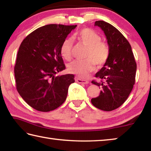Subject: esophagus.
I'll use <instances>...</instances> for the list:
<instances>
[{"label": "esophagus", "instance_id": "obj_1", "mask_svg": "<svg viewBox=\"0 0 151 151\" xmlns=\"http://www.w3.org/2000/svg\"><path fill=\"white\" fill-rule=\"evenodd\" d=\"M76 82H77V83H80V84H87L88 83V81L85 80V79H81V78H76L75 79Z\"/></svg>", "mask_w": 151, "mask_h": 151}]
</instances>
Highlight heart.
Returning <instances> with one entry per match:
<instances>
[{
	"mask_svg": "<svg viewBox=\"0 0 151 151\" xmlns=\"http://www.w3.org/2000/svg\"><path fill=\"white\" fill-rule=\"evenodd\" d=\"M73 39L87 47L84 60H73L68 64V72L85 78L94 69V66L100 68L105 65L109 59L110 50L109 45L101 40L98 33L88 28L81 29L74 35ZM73 43L70 39H65L61 44L60 53L66 60L72 58Z\"/></svg>",
	"mask_w": 151,
	"mask_h": 151,
	"instance_id": "heart-1",
	"label": "heart"
}]
</instances>
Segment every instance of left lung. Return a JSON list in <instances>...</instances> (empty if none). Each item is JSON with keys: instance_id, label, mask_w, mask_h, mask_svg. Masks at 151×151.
Segmentation results:
<instances>
[{"instance_id": "1", "label": "left lung", "mask_w": 151, "mask_h": 151, "mask_svg": "<svg viewBox=\"0 0 151 151\" xmlns=\"http://www.w3.org/2000/svg\"><path fill=\"white\" fill-rule=\"evenodd\" d=\"M95 26L101 28L109 46V59L96 73L92 83L102 88L99 96L91 99L97 109L111 111L121 106L129 96L135 83L137 63L131 46L122 33L108 22L98 20Z\"/></svg>"}]
</instances>
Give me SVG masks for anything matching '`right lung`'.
<instances>
[{"label":"right lung","mask_w":151,"mask_h":151,"mask_svg":"<svg viewBox=\"0 0 151 151\" xmlns=\"http://www.w3.org/2000/svg\"><path fill=\"white\" fill-rule=\"evenodd\" d=\"M76 27L45 25L30 33L20 44L14 68L16 88L37 111L48 112L59 107L75 82L74 75H55L65 69L60 48Z\"/></svg>","instance_id":"1"}]
</instances>
